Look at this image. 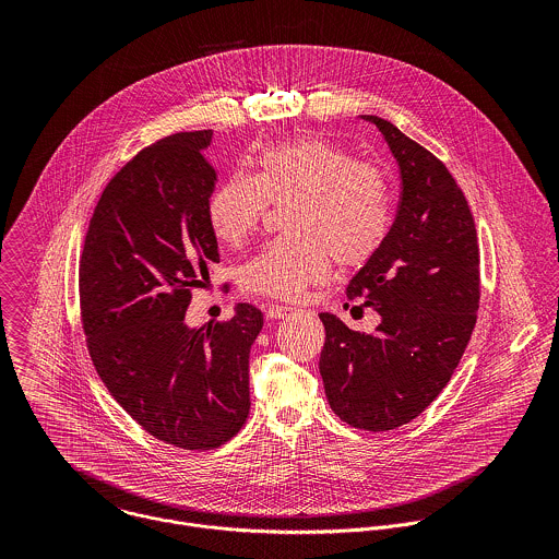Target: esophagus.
I'll return each mask as SVG.
<instances>
[{"instance_id":"34e87169","label":"esophagus","mask_w":559,"mask_h":559,"mask_svg":"<svg viewBox=\"0 0 559 559\" xmlns=\"http://www.w3.org/2000/svg\"><path fill=\"white\" fill-rule=\"evenodd\" d=\"M290 312H293V308H286V306L275 304V306H269V308H266V319H286Z\"/></svg>"}]
</instances>
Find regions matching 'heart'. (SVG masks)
<instances>
[{"instance_id": "obj_1", "label": "heart", "mask_w": 559, "mask_h": 559, "mask_svg": "<svg viewBox=\"0 0 559 559\" xmlns=\"http://www.w3.org/2000/svg\"><path fill=\"white\" fill-rule=\"evenodd\" d=\"M290 202L282 239L266 242L240 269V288L295 301L319 286L335 260L361 266L392 230V189L383 171L344 148L306 138L266 148L255 176L235 174L209 200V222L224 245L240 247L266 206Z\"/></svg>"}]
</instances>
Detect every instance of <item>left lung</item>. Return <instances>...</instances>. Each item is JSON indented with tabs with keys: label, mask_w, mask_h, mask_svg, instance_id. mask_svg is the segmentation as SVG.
Wrapping results in <instances>:
<instances>
[{
	"label": "left lung",
	"mask_w": 559,
	"mask_h": 559,
	"mask_svg": "<svg viewBox=\"0 0 559 559\" xmlns=\"http://www.w3.org/2000/svg\"><path fill=\"white\" fill-rule=\"evenodd\" d=\"M399 163V213L383 247L348 282L346 297L381 314L374 333L320 314V377L333 413L385 432L415 419L450 383L476 326L479 249L474 215L448 167L399 127L361 116Z\"/></svg>",
	"instance_id": "left-lung-1"
}]
</instances>
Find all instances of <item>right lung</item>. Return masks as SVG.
Listing matches in <instances>:
<instances>
[{
	"label": "right lung",
	"mask_w": 559,
	"mask_h": 559,
	"mask_svg": "<svg viewBox=\"0 0 559 559\" xmlns=\"http://www.w3.org/2000/svg\"><path fill=\"white\" fill-rule=\"evenodd\" d=\"M213 131L144 148L105 187L80 258V306L92 364L114 400L180 450L230 441L249 415V350L262 312L191 329V290L219 262L209 222Z\"/></svg>",
	"instance_id": "right-lung-1"
}]
</instances>
